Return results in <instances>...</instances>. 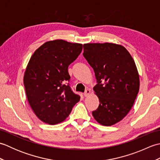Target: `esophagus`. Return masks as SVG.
Returning <instances> with one entry per match:
<instances>
[{
  "label": "esophagus",
  "mask_w": 160,
  "mask_h": 160,
  "mask_svg": "<svg viewBox=\"0 0 160 160\" xmlns=\"http://www.w3.org/2000/svg\"><path fill=\"white\" fill-rule=\"evenodd\" d=\"M90 93H91L90 89H87L85 90V91H84V96H85V97L88 96H89V95L90 94Z\"/></svg>",
  "instance_id": "esophagus-1"
}]
</instances>
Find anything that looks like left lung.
Segmentation results:
<instances>
[{"label": "left lung", "mask_w": 160, "mask_h": 160, "mask_svg": "<svg viewBox=\"0 0 160 160\" xmlns=\"http://www.w3.org/2000/svg\"><path fill=\"white\" fill-rule=\"evenodd\" d=\"M83 49L97 80L93 90L100 104L93 116L102 125H113L128 114L136 99L140 79L135 62L123 46L116 44H84Z\"/></svg>", "instance_id": "1"}]
</instances>
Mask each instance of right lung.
I'll return each instance as SVG.
<instances>
[{"instance_id": "add662e5", "label": "right lung", "mask_w": 160, "mask_h": 160, "mask_svg": "<svg viewBox=\"0 0 160 160\" xmlns=\"http://www.w3.org/2000/svg\"><path fill=\"white\" fill-rule=\"evenodd\" d=\"M82 50V44L56 40L40 47L30 58L24 76L26 95L36 116L45 123L62 122L79 102L80 96L68 83V67Z\"/></svg>"}]
</instances>
